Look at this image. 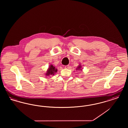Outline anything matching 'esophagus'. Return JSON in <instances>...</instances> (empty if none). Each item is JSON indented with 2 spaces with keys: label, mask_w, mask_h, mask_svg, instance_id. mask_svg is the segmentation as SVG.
<instances>
[{
  "label": "esophagus",
  "mask_w": 128,
  "mask_h": 128,
  "mask_svg": "<svg viewBox=\"0 0 128 128\" xmlns=\"http://www.w3.org/2000/svg\"><path fill=\"white\" fill-rule=\"evenodd\" d=\"M70 68V66L69 65H66L65 66V68Z\"/></svg>",
  "instance_id": "esophagus-1"
}]
</instances>
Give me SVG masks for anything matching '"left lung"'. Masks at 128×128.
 Wrapping results in <instances>:
<instances>
[{
	"label": "left lung",
	"instance_id": "obj_1",
	"mask_svg": "<svg viewBox=\"0 0 128 128\" xmlns=\"http://www.w3.org/2000/svg\"><path fill=\"white\" fill-rule=\"evenodd\" d=\"M81 68H82V67H81V66L80 65H79L78 67V68H77L76 69L77 70H82V69H81Z\"/></svg>",
	"mask_w": 128,
	"mask_h": 128
}]
</instances>
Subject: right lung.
I'll return each mask as SVG.
<instances>
[{
	"label": "right lung",
	"mask_w": 128,
	"mask_h": 128,
	"mask_svg": "<svg viewBox=\"0 0 128 128\" xmlns=\"http://www.w3.org/2000/svg\"><path fill=\"white\" fill-rule=\"evenodd\" d=\"M57 72V70L56 69L55 67L53 66L52 65H51L49 67L46 73V76H50V75H54L55 73Z\"/></svg>",
	"instance_id": "right-lung-1"
}]
</instances>
